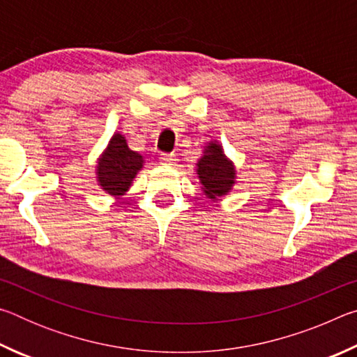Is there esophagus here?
<instances>
[{"label":"esophagus","mask_w":357,"mask_h":357,"mask_svg":"<svg viewBox=\"0 0 357 357\" xmlns=\"http://www.w3.org/2000/svg\"><path fill=\"white\" fill-rule=\"evenodd\" d=\"M162 159V162H164V164H167V165H173V164H176V155L174 154H164L160 157Z\"/></svg>","instance_id":"34e87169"}]
</instances>
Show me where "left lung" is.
Here are the masks:
<instances>
[{
  "label": "left lung",
  "mask_w": 357,
  "mask_h": 357,
  "mask_svg": "<svg viewBox=\"0 0 357 357\" xmlns=\"http://www.w3.org/2000/svg\"><path fill=\"white\" fill-rule=\"evenodd\" d=\"M197 174L203 193L211 200L227 195L236 183V168L217 142H209L208 146H204L202 159L197 164Z\"/></svg>",
  "instance_id": "left-lung-1"
}]
</instances>
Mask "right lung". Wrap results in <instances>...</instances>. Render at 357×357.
<instances>
[{"label": "right lung", "instance_id": "add662e5", "mask_svg": "<svg viewBox=\"0 0 357 357\" xmlns=\"http://www.w3.org/2000/svg\"><path fill=\"white\" fill-rule=\"evenodd\" d=\"M143 155L128 146L126 137L114 134L98 160V183L113 197L124 195L137 173L143 168Z\"/></svg>", "mask_w": 357, "mask_h": 357}]
</instances>
